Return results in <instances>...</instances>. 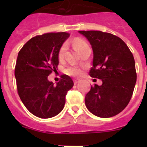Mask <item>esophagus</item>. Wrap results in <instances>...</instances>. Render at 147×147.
I'll use <instances>...</instances> for the list:
<instances>
[{"instance_id": "34e87169", "label": "esophagus", "mask_w": 147, "mask_h": 147, "mask_svg": "<svg viewBox=\"0 0 147 147\" xmlns=\"http://www.w3.org/2000/svg\"><path fill=\"white\" fill-rule=\"evenodd\" d=\"M74 84H75V85H76V84H77V83L80 82V80H74Z\"/></svg>"}]
</instances>
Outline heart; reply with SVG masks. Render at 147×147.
I'll return each instance as SVG.
<instances>
[{"instance_id": "obj_1", "label": "heart", "mask_w": 147, "mask_h": 147, "mask_svg": "<svg viewBox=\"0 0 147 147\" xmlns=\"http://www.w3.org/2000/svg\"><path fill=\"white\" fill-rule=\"evenodd\" d=\"M74 45L76 47V49H77L79 51H81L85 47H86L88 45L85 40H82V39L80 38H76L74 40ZM66 50V45H63L62 47L59 49V52H58V57L59 59H62L64 56L65 52ZM65 73L67 75H70V76H76V77H78V76H81L82 74V71L80 67H76V66H69L68 67H67L65 69Z\"/></svg>"}]
</instances>
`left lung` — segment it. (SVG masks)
<instances>
[{
  "label": "left lung",
  "instance_id": "8db88e82",
  "mask_svg": "<svg viewBox=\"0 0 147 147\" xmlns=\"http://www.w3.org/2000/svg\"><path fill=\"white\" fill-rule=\"evenodd\" d=\"M93 51L90 76L102 80V85L91 86L85 96L87 108L93 115L110 118L129 104L137 74L135 59L127 44L119 37L101 31H80Z\"/></svg>",
  "mask_w": 147,
  "mask_h": 147
}]
</instances>
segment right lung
Listing matches in <instances>:
<instances>
[{
    "label": "right lung",
    "instance_id": "obj_1",
    "mask_svg": "<svg viewBox=\"0 0 147 147\" xmlns=\"http://www.w3.org/2000/svg\"><path fill=\"white\" fill-rule=\"evenodd\" d=\"M67 32L46 33L30 39L18 53L15 76L18 93L27 110L42 119L54 117L65 104V96L74 86L73 80L62 75L54 85L48 76L57 71L58 52Z\"/></svg>",
    "mask_w": 147,
    "mask_h": 147
}]
</instances>
